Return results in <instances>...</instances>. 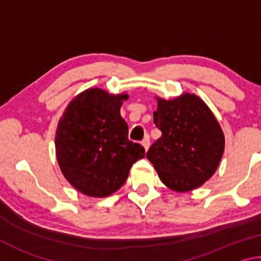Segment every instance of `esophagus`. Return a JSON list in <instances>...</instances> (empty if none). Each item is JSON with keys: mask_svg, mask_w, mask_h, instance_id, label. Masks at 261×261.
<instances>
[{"mask_svg": "<svg viewBox=\"0 0 261 261\" xmlns=\"http://www.w3.org/2000/svg\"><path fill=\"white\" fill-rule=\"evenodd\" d=\"M141 144H143L145 151H147V149L149 148V145H151V140H149V137H148V136L145 137L144 140L141 141Z\"/></svg>", "mask_w": 261, "mask_h": 261, "instance_id": "esophagus-1", "label": "esophagus"}]
</instances>
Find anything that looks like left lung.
Returning a JSON list of instances; mask_svg holds the SVG:
<instances>
[{
  "label": "left lung",
  "instance_id": "1",
  "mask_svg": "<svg viewBox=\"0 0 261 261\" xmlns=\"http://www.w3.org/2000/svg\"><path fill=\"white\" fill-rule=\"evenodd\" d=\"M153 118L162 135L146 156L162 183L187 192L211 178L222 158L224 136L204 101L189 93L174 100L158 99Z\"/></svg>",
  "mask_w": 261,
  "mask_h": 261
}]
</instances>
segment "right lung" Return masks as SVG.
<instances>
[{"instance_id": "add662e5", "label": "right lung", "mask_w": 261, "mask_h": 261, "mask_svg": "<svg viewBox=\"0 0 261 261\" xmlns=\"http://www.w3.org/2000/svg\"><path fill=\"white\" fill-rule=\"evenodd\" d=\"M127 94L90 88L65 109L55 136L56 156L64 177L90 197H107L125 183L130 168L145 148L129 140L121 116Z\"/></svg>"}]
</instances>
